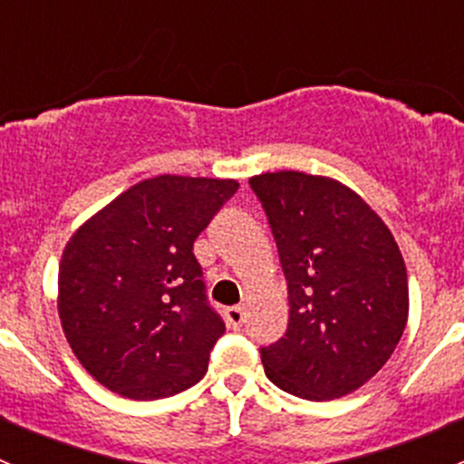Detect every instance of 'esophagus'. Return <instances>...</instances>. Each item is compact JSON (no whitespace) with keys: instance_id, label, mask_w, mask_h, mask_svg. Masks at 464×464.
Here are the masks:
<instances>
[{"instance_id":"34e87169","label":"esophagus","mask_w":464,"mask_h":464,"mask_svg":"<svg viewBox=\"0 0 464 464\" xmlns=\"http://www.w3.org/2000/svg\"><path fill=\"white\" fill-rule=\"evenodd\" d=\"M227 323L233 327V330H237V327L245 323V310H242L240 305L228 307V310H227Z\"/></svg>"}]
</instances>
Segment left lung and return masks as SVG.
Here are the masks:
<instances>
[{
    "mask_svg": "<svg viewBox=\"0 0 464 464\" xmlns=\"http://www.w3.org/2000/svg\"><path fill=\"white\" fill-rule=\"evenodd\" d=\"M287 280L283 339L260 348L285 392L325 401L382 371L409 319V278L395 237L354 190L296 170L249 179Z\"/></svg>",
    "mask_w": 464,
    "mask_h": 464,
    "instance_id": "left-lung-1",
    "label": "left lung"
}]
</instances>
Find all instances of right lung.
Masks as SVG:
<instances>
[{
    "mask_svg": "<svg viewBox=\"0 0 464 464\" xmlns=\"http://www.w3.org/2000/svg\"><path fill=\"white\" fill-rule=\"evenodd\" d=\"M236 179L139 181L72 236L58 271V314L82 368L111 392L161 400L206 375L224 321L206 298L193 245Z\"/></svg>",
    "mask_w": 464,
    "mask_h": 464,
    "instance_id": "obj_1",
    "label": "right lung"
}]
</instances>
